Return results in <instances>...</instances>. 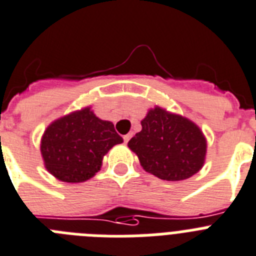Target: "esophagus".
Wrapping results in <instances>:
<instances>
[{"instance_id": "1", "label": "esophagus", "mask_w": 256, "mask_h": 256, "mask_svg": "<svg viewBox=\"0 0 256 256\" xmlns=\"http://www.w3.org/2000/svg\"><path fill=\"white\" fill-rule=\"evenodd\" d=\"M130 137H132V134H126V136H124L123 137V138H124V142H128V141H130Z\"/></svg>"}]
</instances>
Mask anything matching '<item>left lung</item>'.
Here are the masks:
<instances>
[{
  "label": "left lung",
  "instance_id": "8db88e82",
  "mask_svg": "<svg viewBox=\"0 0 256 256\" xmlns=\"http://www.w3.org/2000/svg\"><path fill=\"white\" fill-rule=\"evenodd\" d=\"M142 130L128 142L146 172L167 181L189 178L206 156V138L190 120L160 107L150 110Z\"/></svg>",
  "mask_w": 256,
  "mask_h": 256
}]
</instances>
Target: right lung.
<instances>
[{"instance_id":"obj_1","label":"right lung","mask_w":256,"mask_h":256,"mask_svg":"<svg viewBox=\"0 0 256 256\" xmlns=\"http://www.w3.org/2000/svg\"><path fill=\"white\" fill-rule=\"evenodd\" d=\"M122 142L114 124L98 119L86 107L48 126L41 140V154L48 171L58 180L82 182L93 178L104 155Z\"/></svg>"}]
</instances>
